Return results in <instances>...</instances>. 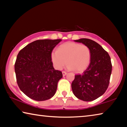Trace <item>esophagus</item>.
I'll list each match as a JSON object with an SVG mask.
<instances>
[{"instance_id": "obj_1", "label": "esophagus", "mask_w": 127, "mask_h": 127, "mask_svg": "<svg viewBox=\"0 0 127 127\" xmlns=\"http://www.w3.org/2000/svg\"><path fill=\"white\" fill-rule=\"evenodd\" d=\"M62 74H63V76H65V75L66 74V72H65V71H63V72H62Z\"/></svg>"}]
</instances>
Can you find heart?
Instances as JSON below:
<instances>
[{
  "instance_id": "obj_1",
  "label": "heart",
  "mask_w": 127,
  "mask_h": 127,
  "mask_svg": "<svg viewBox=\"0 0 127 127\" xmlns=\"http://www.w3.org/2000/svg\"><path fill=\"white\" fill-rule=\"evenodd\" d=\"M51 57L54 65L57 69H61L66 64L67 61L69 69L82 72L89 65L91 51L86 45L68 42L61 45L58 50H53Z\"/></svg>"
}]
</instances>
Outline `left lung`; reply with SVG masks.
<instances>
[{
    "label": "left lung",
    "instance_id": "1",
    "mask_svg": "<svg viewBox=\"0 0 127 127\" xmlns=\"http://www.w3.org/2000/svg\"><path fill=\"white\" fill-rule=\"evenodd\" d=\"M89 47L91 62L83 73L75 75L72 83L73 92L79 99L91 101L104 94L109 86L112 64L109 54L102 46L89 38L74 40Z\"/></svg>",
    "mask_w": 127,
    "mask_h": 127
}]
</instances>
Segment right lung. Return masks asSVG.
Here are the masks:
<instances>
[{
  "label": "right lung",
  "mask_w": 127,
  "mask_h": 127,
  "mask_svg": "<svg viewBox=\"0 0 127 127\" xmlns=\"http://www.w3.org/2000/svg\"><path fill=\"white\" fill-rule=\"evenodd\" d=\"M61 41L36 40L23 48L17 55L14 64L17 84L31 99L44 101L55 95L58 82L63 74L54 69L51 55Z\"/></svg>",
  "instance_id": "add662e5"
}]
</instances>
